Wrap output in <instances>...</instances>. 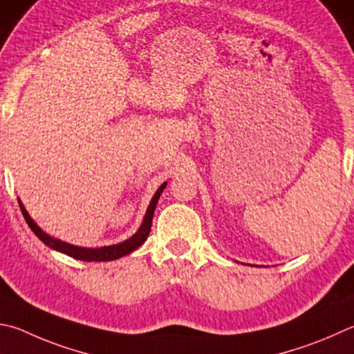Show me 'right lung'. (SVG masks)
I'll list each match as a JSON object with an SVG mask.
<instances>
[{
	"label": "right lung",
	"instance_id": "obj_1",
	"mask_svg": "<svg viewBox=\"0 0 354 354\" xmlns=\"http://www.w3.org/2000/svg\"><path fill=\"white\" fill-rule=\"evenodd\" d=\"M165 185H167V183L160 185V187L156 190L155 196L151 198V201L149 204V209H147V212H145L142 224H140V227H139L136 234L130 236L128 240L119 243V244H113V246H104V248H95V249L74 246V244H69V243H65L62 240H57V239H54V236L48 235L41 227L37 226V223L34 220H32L30 215L28 214V210L24 209V205H23L20 199H18V204H20L21 214L24 216L26 223H28V226L32 229V232H34L38 236V239H40L50 249L59 250V252H63V254H66L69 257H73V259H75V260L111 261V260H118V259H120V257L133 252V250H136L139 246H142L144 241L147 240V236H149V234H150L151 221H153V215H155L158 199H159L160 194H162V190L165 189Z\"/></svg>",
	"mask_w": 354,
	"mask_h": 354
}]
</instances>
